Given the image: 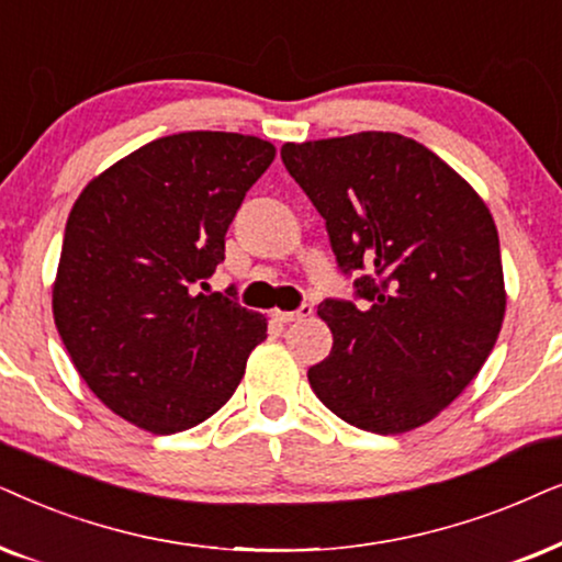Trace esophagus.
Returning a JSON list of instances; mask_svg holds the SVG:
<instances>
[{"label": "esophagus", "mask_w": 562, "mask_h": 562, "mask_svg": "<svg viewBox=\"0 0 562 562\" xmlns=\"http://www.w3.org/2000/svg\"><path fill=\"white\" fill-rule=\"evenodd\" d=\"M311 313H313V305L303 303L297 311H272V318L277 321V324H293V321L308 318Z\"/></svg>", "instance_id": "esophagus-1"}]
</instances>
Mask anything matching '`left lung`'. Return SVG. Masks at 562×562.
I'll use <instances>...</instances> for the list:
<instances>
[{"label":"left lung","mask_w":562,"mask_h":562,"mask_svg":"<svg viewBox=\"0 0 562 562\" xmlns=\"http://www.w3.org/2000/svg\"><path fill=\"white\" fill-rule=\"evenodd\" d=\"M280 156L364 301L318 305L334 347L308 370L313 393L364 431L431 422L481 372L504 324L488 207L437 154L398 133L285 144Z\"/></svg>","instance_id":"8db88e82"}]
</instances>
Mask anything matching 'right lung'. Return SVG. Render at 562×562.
Here are the masks:
<instances>
[{
    "mask_svg": "<svg viewBox=\"0 0 562 562\" xmlns=\"http://www.w3.org/2000/svg\"><path fill=\"white\" fill-rule=\"evenodd\" d=\"M274 159L269 140L190 131L156 138L74 203L54 318L74 368L125 422L177 434L241 383L267 318L236 290L194 293L226 259V231Z\"/></svg>",
    "mask_w": 562,
    "mask_h": 562,
    "instance_id": "1",
    "label": "right lung"
}]
</instances>
